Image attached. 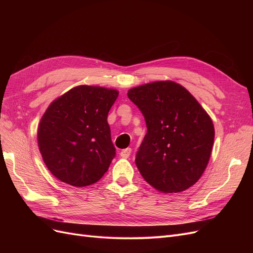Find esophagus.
<instances>
[{
  "label": "esophagus",
  "instance_id": "34e87169",
  "mask_svg": "<svg viewBox=\"0 0 253 253\" xmlns=\"http://www.w3.org/2000/svg\"><path fill=\"white\" fill-rule=\"evenodd\" d=\"M131 152H132V149L131 148H126V149H124L121 152H120V156L122 158H127L129 155H131Z\"/></svg>",
  "mask_w": 253,
  "mask_h": 253
}]
</instances>
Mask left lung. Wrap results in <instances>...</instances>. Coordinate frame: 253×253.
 I'll use <instances>...</instances> for the list:
<instances>
[{"label":"left lung","instance_id":"obj_1","mask_svg":"<svg viewBox=\"0 0 253 253\" xmlns=\"http://www.w3.org/2000/svg\"><path fill=\"white\" fill-rule=\"evenodd\" d=\"M147 124L135 163L149 185L178 193L202 177L214 141L212 119L180 84L155 81L128 89Z\"/></svg>","mask_w":253,"mask_h":253}]
</instances>
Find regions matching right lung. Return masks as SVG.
I'll list each match as a JSON object with an SVG mask.
<instances>
[{"mask_svg": "<svg viewBox=\"0 0 253 253\" xmlns=\"http://www.w3.org/2000/svg\"><path fill=\"white\" fill-rule=\"evenodd\" d=\"M114 88L79 85L53 100L38 127V145L50 173L74 187L93 185L116 154L108 114Z\"/></svg>", "mask_w": 253, "mask_h": 253, "instance_id": "obj_1", "label": "right lung"}]
</instances>
